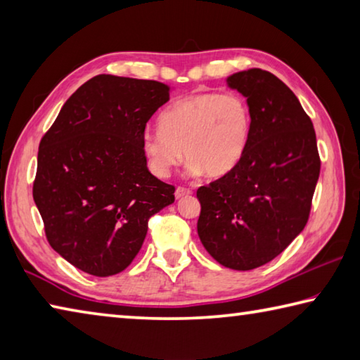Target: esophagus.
Listing matches in <instances>:
<instances>
[{"instance_id":"1","label":"esophagus","mask_w":360,"mask_h":360,"mask_svg":"<svg viewBox=\"0 0 360 360\" xmlns=\"http://www.w3.org/2000/svg\"><path fill=\"white\" fill-rule=\"evenodd\" d=\"M191 193H192L191 188L178 187V188H176V192H174V197L176 198H182V197H187V195H191Z\"/></svg>"}]
</instances>
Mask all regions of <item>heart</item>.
Masks as SVG:
<instances>
[{
	"instance_id": "1",
	"label": "heart",
	"mask_w": 360,
	"mask_h": 360,
	"mask_svg": "<svg viewBox=\"0 0 360 360\" xmlns=\"http://www.w3.org/2000/svg\"><path fill=\"white\" fill-rule=\"evenodd\" d=\"M251 125V108L241 95L197 94L162 112L160 131H146L141 150L150 173L158 178H167L179 165L182 149L192 173L222 178L245 155Z\"/></svg>"
}]
</instances>
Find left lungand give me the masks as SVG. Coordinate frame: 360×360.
Segmentation results:
<instances>
[{
    "mask_svg": "<svg viewBox=\"0 0 360 360\" xmlns=\"http://www.w3.org/2000/svg\"><path fill=\"white\" fill-rule=\"evenodd\" d=\"M227 84L246 96L251 136L238 165L197 191V230L212 259L246 271L275 259L304 229L321 158L313 122L281 79L252 68Z\"/></svg>",
    "mask_w": 360,
    "mask_h": 360,
    "instance_id": "left-lung-1",
    "label": "left lung"
}]
</instances>
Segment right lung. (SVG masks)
I'll return each instance as SVG.
<instances>
[{"label":"right lung","instance_id":"right-lung-1","mask_svg":"<svg viewBox=\"0 0 360 360\" xmlns=\"http://www.w3.org/2000/svg\"><path fill=\"white\" fill-rule=\"evenodd\" d=\"M169 100L167 84L98 75L82 84L42 136L33 198L49 245L94 276L136 257L150 216L174 202L141 150L146 124Z\"/></svg>","mask_w":360,"mask_h":360}]
</instances>
